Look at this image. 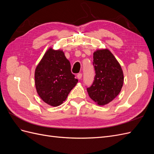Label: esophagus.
<instances>
[{"mask_svg": "<svg viewBox=\"0 0 154 154\" xmlns=\"http://www.w3.org/2000/svg\"><path fill=\"white\" fill-rule=\"evenodd\" d=\"M82 77V73H78L77 74V78H78V79H79V80H80Z\"/></svg>", "mask_w": 154, "mask_h": 154, "instance_id": "34e87169", "label": "esophagus"}]
</instances>
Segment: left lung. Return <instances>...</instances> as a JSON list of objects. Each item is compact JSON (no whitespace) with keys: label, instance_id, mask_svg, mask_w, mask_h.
Wrapping results in <instances>:
<instances>
[{"label":"left lung","instance_id":"left-lung-1","mask_svg":"<svg viewBox=\"0 0 154 154\" xmlns=\"http://www.w3.org/2000/svg\"><path fill=\"white\" fill-rule=\"evenodd\" d=\"M96 75L88 96L99 105L108 104L116 97L123 84V73L117 60L108 49L97 50L93 54Z\"/></svg>","mask_w":154,"mask_h":154}]
</instances>
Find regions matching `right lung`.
Here are the masks:
<instances>
[{
	"instance_id": "right-lung-1",
	"label": "right lung",
	"mask_w": 154,
	"mask_h": 154,
	"mask_svg": "<svg viewBox=\"0 0 154 154\" xmlns=\"http://www.w3.org/2000/svg\"><path fill=\"white\" fill-rule=\"evenodd\" d=\"M71 71V63L62 51L49 49L37 66L35 86L45 103L57 106L66 100L78 79Z\"/></svg>"
}]
</instances>
